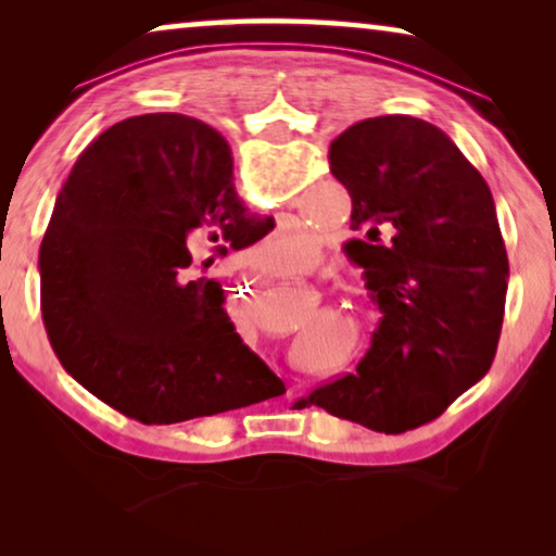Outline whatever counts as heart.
Wrapping results in <instances>:
<instances>
[{"label": "heart", "instance_id": "heart-1", "mask_svg": "<svg viewBox=\"0 0 556 556\" xmlns=\"http://www.w3.org/2000/svg\"><path fill=\"white\" fill-rule=\"evenodd\" d=\"M316 240L301 230H276L245 253V261L263 273H293L311 261Z\"/></svg>", "mask_w": 556, "mask_h": 556}]
</instances>
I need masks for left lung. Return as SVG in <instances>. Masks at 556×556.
<instances>
[{
  "mask_svg": "<svg viewBox=\"0 0 556 556\" xmlns=\"http://www.w3.org/2000/svg\"><path fill=\"white\" fill-rule=\"evenodd\" d=\"M352 197L344 250L382 311L354 375L306 405L397 435L435 420L496 356L508 257L491 189L451 136L413 116H377L331 141Z\"/></svg>",
  "mask_w": 556,
  "mask_h": 556,
  "instance_id": "1",
  "label": "left lung"
}]
</instances>
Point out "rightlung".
<instances>
[{
	"label": "right lung",
	"instance_id": "obj_1",
	"mask_svg": "<svg viewBox=\"0 0 556 556\" xmlns=\"http://www.w3.org/2000/svg\"><path fill=\"white\" fill-rule=\"evenodd\" d=\"M215 128L149 113L103 131L60 189L40 245L42 321L90 394L143 425L230 413L286 392L242 344L192 242L253 245Z\"/></svg>",
	"mask_w": 556,
	"mask_h": 556
}]
</instances>
